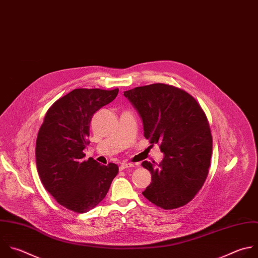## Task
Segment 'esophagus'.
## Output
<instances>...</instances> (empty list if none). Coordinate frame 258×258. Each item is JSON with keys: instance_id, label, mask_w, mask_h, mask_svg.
Masks as SVG:
<instances>
[{"instance_id": "34e87169", "label": "esophagus", "mask_w": 258, "mask_h": 258, "mask_svg": "<svg viewBox=\"0 0 258 258\" xmlns=\"http://www.w3.org/2000/svg\"><path fill=\"white\" fill-rule=\"evenodd\" d=\"M131 167H134V165L132 163H121L119 166V170L122 171V170H124L126 168H131Z\"/></svg>"}]
</instances>
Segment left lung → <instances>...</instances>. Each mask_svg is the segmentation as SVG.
<instances>
[{
	"instance_id": "1",
	"label": "left lung",
	"mask_w": 258,
	"mask_h": 258,
	"mask_svg": "<svg viewBox=\"0 0 258 258\" xmlns=\"http://www.w3.org/2000/svg\"><path fill=\"white\" fill-rule=\"evenodd\" d=\"M123 95L140 113L144 137L164 153L160 164L144 161L152 182L143 196L157 207L185 206L203 187L211 166L213 139L207 115L186 91L155 83Z\"/></svg>"
}]
</instances>
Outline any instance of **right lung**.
I'll use <instances>...</instances> for the list:
<instances>
[{"label": "right lung", "instance_id": "add662e5", "mask_svg": "<svg viewBox=\"0 0 258 258\" xmlns=\"http://www.w3.org/2000/svg\"><path fill=\"white\" fill-rule=\"evenodd\" d=\"M117 93V88L74 89L48 108L39 128L35 157L40 180L59 205L75 213L95 208L118 173L114 163L83 160L93 114Z\"/></svg>", "mask_w": 258, "mask_h": 258}]
</instances>
